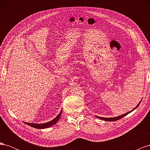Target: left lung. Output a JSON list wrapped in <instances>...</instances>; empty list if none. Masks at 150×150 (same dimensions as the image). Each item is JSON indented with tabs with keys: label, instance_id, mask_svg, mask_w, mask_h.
I'll return each instance as SVG.
<instances>
[{
	"label": "left lung",
	"instance_id": "8db88e82",
	"mask_svg": "<svg viewBox=\"0 0 150 150\" xmlns=\"http://www.w3.org/2000/svg\"><path fill=\"white\" fill-rule=\"evenodd\" d=\"M142 100H141V101L139 103V104H138V105H137V106H136V108H134L133 109V110H132L131 111H129L128 112H126V113H125V114H123V115H120V116H119L114 117H99V116H97V117H98V118H99V119H101V120H103L106 121H117V120H120L121 118H122V117H125V116H126L127 115L129 114V113H130L131 112H132L133 111H134L136 108H137L138 107V106L139 105V104H140L141 102H142Z\"/></svg>",
	"mask_w": 150,
	"mask_h": 150
}]
</instances>
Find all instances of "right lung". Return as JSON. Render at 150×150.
<instances>
[{
  "label": "right lung",
  "instance_id": "1",
  "mask_svg": "<svg viewBox=\"0 0 150 150\" xmlns=\"http://www.w3.org/2000/svg\"><path fill=\"white\" fill-rule=\"evenodd\" d=\"M62 110L61 111V112L55 118L53 119L52 120L50 121L49 122H45V123H42V124H36V123H30V122H24V123L28 125L31 127H33V128H37V129H44V128H47L49 127H51V126L54 125V124H56V122L59 120L60 117L62 114Z\"/></svg>",
  "mask_w": 150,
  "mask_h": 150
}]
</instances>
